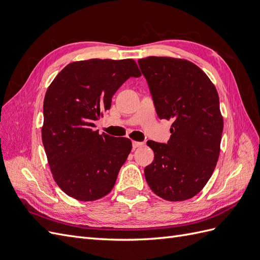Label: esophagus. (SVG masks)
Segmentation results:
<instances>
[{
    "instance_id": "esophagus-1",
    "label": "esophagus",
    "mask_w": 260,
    "mask_h": 260,
    "mask_svg": "<svg viewBox=\"0 0 260 260\" xmlns=\"http://www.w3.org/2000/svg\"><path fill=\"white\" fill-rule=\"evenodd\" d=\"M142 145H143L142 142H137V141H132L133 148H137V147H140V146H142Z\"/></svg>"
}]
</instances>
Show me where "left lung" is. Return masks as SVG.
I'll list each match as a JSON object with an SVG mask.
<instances>
[{
  "instance_id": "1",
  "label": "left lung",
  "mask_w": 260,
  "mask_h": 260,
  "mask_svg": "<svg viewBox=\"0 0 260 260\" xmlns=\"http://www.w3.org/2000/svg\"><path fill=\"white\" fill-rule=\"evenodd\" d=\"M138 62L157 115L174 121L166 144L147 141L154 160L144 169L146 182L166 201L192 199L208 182L220 153L223 119L217 90L188 60L149 56Z\"/></svg>"
}]
</instances>
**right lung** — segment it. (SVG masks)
<instances>
[{"label":"right lung","instance_id":"obj_1","mask_svg":"<svg viewBox=\"0 0 260 260\" xmlns=\"http://www.w3.org/2000/svg\"><path fill=\"white\" fill-rule=\"evenodd\" d=\"M141 73L133 59L74 61L55 77L43 103L42 142L53 178L68 196L96 201L115 185L131 152L127 138L94 130L112 98Z\"/></svg>","mask_w":260,"mask_h":260}]
</instances>
